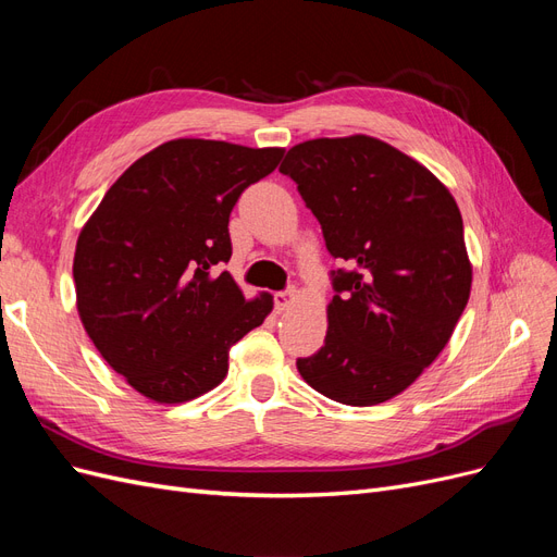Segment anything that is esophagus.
I'll list each match as a JSON object with an SVG mask.
<instances>
[{"label": "esophagus", "mask_w": 557, "mask_h": 557, "mask_svg": "<svg viewBox=\"0 0 557 557\" xmlns=\"http://www.w3.org/2000/svg\"><path fill=\"white\" fill-rule=\"evenodd\" d=\"M295 295H297L295 288L276 293V295H274V307H276V311H285V309H288V305L295 299Z\"/></svg>", "instance_id": "1"}]
</instances>
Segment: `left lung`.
Returning <instances> with one entry per match:
<instances>
[{
    "label": "left lung",
    "mask_w": 557,
    "mask_h": 557,
    "mask_svg": "<svg viewBox=\"0 0 557 557\" xmlns=\"http://www.w3.org/2000/svg\"><path fill=\"white\" fill-rule=\"evenodd\" d=\"M278 172L297 183L330 256L325 344L297 369L350 407L399 395L434 362L467 307L471 264L446 185L374 137L311 139Z\"/></svg>",
    "instance_id": "obj_1"
}]
</instances>
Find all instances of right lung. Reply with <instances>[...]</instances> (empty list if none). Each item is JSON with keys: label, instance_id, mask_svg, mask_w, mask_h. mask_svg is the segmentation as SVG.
Instances as JSON below:
<instances>
[{"label": "right lung", "instance_id": "1", "mask_svg": "<svg viewBox=\"0 0 557 557\" xmlns=\"http://www.w3.org/2000/svg\"><path fill=\"white\" fill-rule=\"evenodd\" d=\"M283 148L174 139L117 178L81 230L76 307L102 358L160 404L205 395L227 374L230 348L272 311L246 301L218 267L232 256L230 213L269 176Z\"/></svg>", "mask_w": 557, "mask_h": 557}]
</instances>
